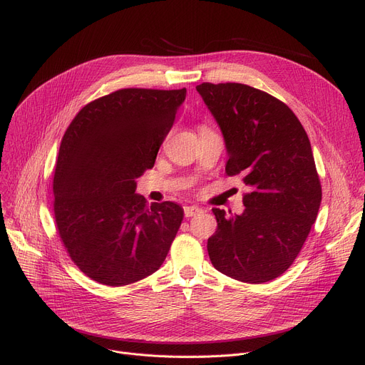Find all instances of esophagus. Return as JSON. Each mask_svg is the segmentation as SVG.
Masks as SVG:
<instances>
[{"label": "esophagus", "instance_id": "34e87169", "mask_svg": "<svg viewBox=\"0 0 365 365\" xmlns=\"http://www.w3.org/2000/svg\"><path fill=\"white\" fill-rule=\"evenodd\" d=\"M202 210L200 207H195V205H186L183 207V213H185V217H192L198 213H201Z\"/></svg>", "mask_w": 365, "mask_h": 365}]
</instances>
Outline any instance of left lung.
<instances>
[{"label":"left lung","instance_id":"left-lung-1","mask_svg":"<svg viewBox=\"0 0 365 365\" xmlns=\"http://www.w3.org/2000/svg\"><path fill=\"white\" fill-rule=\"evenodd\" d=\"M197 91L223 133L226 175L250 187L242 215L213 208L217 229L207 241L210 260L242 282L275 279L296 260L321 204L308 134L294 112L266 91L240 83H202Z\"/></svg>","mask_w":365,"mask_h":365}]
</instances>
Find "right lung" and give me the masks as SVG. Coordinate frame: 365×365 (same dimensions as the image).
Returning a JSON list of instances; mask_svg holds the SVG:
<instances>
[{
  "instance_id": "right-lung-1",
  "label": "right lung",
  "mask_w": 365,
  "mask_h": 365,
  "mask_svg": "<svg viewBox=\"0 0 365 365\" xmlns=\"http://www.w3.org/2000/svg\"><path fill=\"white\" fill-rule=\"evenodd\" d=\"M186 88H121L87 103L66 128L53 179L54 220L78 269L123 287L155 272L183 220L175 202L136 192L155 164Z\"/></svg>"
}]
</instances>
